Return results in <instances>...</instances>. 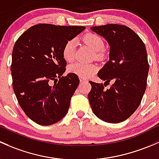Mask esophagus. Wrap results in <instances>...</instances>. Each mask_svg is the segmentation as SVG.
<instances>
[{
	"instance_id": "34e87169",
	"label": "esophagus",
	"mask_w": 159,
	"mask_h": 159,
	"mask_svg": "<svg viewBox=\"0 0 159 159\" xmlns=\"http://www.w3.org/2000/svg\"><path fill=\"white\" fill-rule=\"evenodd\" d=\"M80 83H83V82H87V79L83 77H80Z\"/></svg>"
}]
</instances>
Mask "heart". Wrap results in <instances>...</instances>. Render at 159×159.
I'll use <instances>...</instances> for the list:
<instances>
[{"label": "heart", "mask_w": 159, "mask_h": 159, "mask_svg": "<svg viewBox=\"0 0 159 159\" xmlns=\"http://www.w3.org/2000/svg\"><path fill=\"white\" fill-rule=\"evenodd\" d=\"M84 42L89 46V47L96 52V57L100 59L103 57V50L105 44L102 39L99 36L94 34H88L83 37ZM75 40L73 39L69 40L64 44L63 48V57L66 61H72L75 57ZM98 68L95 64H84L81 63H73L68 66V73H73L80 77L87 78L93 76L96 73Z\"/></svg>", "instance_id": "obj_1"}]
</instances>
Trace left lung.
I'll use <instances>...</instances> for the list:
<instances>
[{
  "mask_svg": "<svg viewBox=\"0 0 159 159\" xmlns=\"http://www.w3.org/2000/svg\"><path fill=\"white\" fill-rule=\"evenodd\" d=\"M110 46L109 60L98 73L102 83L89 81L88 94L94 114L102 121L119 123L126 120L138 109L147 86L149 65L145 46L132 29L110 24L92 27ZM114 82L109 89L105 83Z\"/></svg>",
  "mask_w": 159,
  "mask_h": 159,
  "instance_id": "8db88e82",
  "label": "left lung"
}]
</instances>
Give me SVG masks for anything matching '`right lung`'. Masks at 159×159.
<instances>
[{
    "mask_svg": "<svg viewBox=\"0 0 159 159\" xmlns=\"http://www.w3.org/2000/svg\"><path fill=\"white\" fill-rule=\"evenodd\" d=\"M85 28L37 24L14 44L11 66L13 89L23 111L39 125H53L67 113L80 80L73 73L63 76L66 61L62 51L66 41Z\"/></svg>",
    "mask_w": 159,
    "mask_h": 159,
    "instance_id": "right-lung-1",
    "label": "right lung"
}]
</instances>
